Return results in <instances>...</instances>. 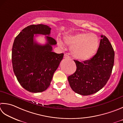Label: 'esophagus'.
<instances>
[{"instance_id": "esophagus-1", "label": "esophagus", "mask_w": 123, "mask_h": 123, "mask_svg": "<svg viewBox=\"0 0 123 123\" xmlns=\"http://www.w3.org/2000/svg\"><path fill=\"white\" fill-rule=\"evenodd\" d=\"M64 59H69V58H70V56H69L68 55L65 54L64 55Z\"/></svg>"}]
</instances>
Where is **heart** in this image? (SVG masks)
Wrapping results in <instances>:
<instances>
[{"instance_id": "obj_1", "label": "heart", "mask_w": 123, "mask_h": 123, "mask_svg": "<svg viewBox=\"0 0 123 123\" xmlns=\"http://www.w3.org/2000/svg\"><path fill=\"white\" fill-rule=\"evenodd\" d=\"M65 43L70 46V50L73 56L79 60H87L94 55L99 45L98 36L94 33H79L68 35L64 37ZM57 44L63 47L61 40Z\"/></svg>"}]
</instances>
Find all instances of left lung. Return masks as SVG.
<instances>
[{
    "label": "left lung",
    "mask_w": 123,
    "mask_h": 123,
    "mask_svg": "<svg viewBox=\"0 0 123 123\" xmlns=\"http://www.w3.org/2000/svg\"><path fill=\"white\" fill-rule=\"evenodd\" d=\"M96 54L90 60L80 62L74 60L77 69L68 80L74 92L88 95L102 89L111 75L114 63L115 52L111 44L105 36L101 35Z\"/></svg>",
    "instance_id": "obj_1"
}]
</instances>
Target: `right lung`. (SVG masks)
I'll list each match as a JSON object with an SVG mask.
<instances>
[{"label":"right lung","instance_id":"right-lung-1","mask_svg":"<svg viewBox=\"0 0 123 123\" xmlns=\"http://www.w3.org/2000/svg\"><path fill=\"white\" fill-rule=\"evenodd\" d=\"M51 28L47 25H30L15 38L12 47L13 69L18 83L29 92H42L49 87L54 72L63 59V53L52 51L56 41L50 37ZM47 35V44H38L34 35Z\"/></svg>","mask_w":123,"mask_h":123}]
</instances>
